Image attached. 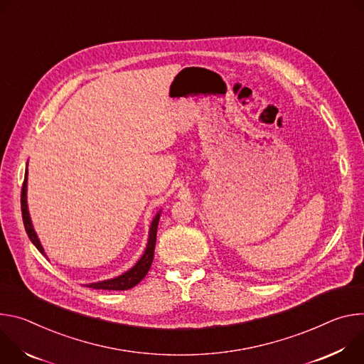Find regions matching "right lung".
I'll return each instance as SVG.
<instances>
[{
  "label": "right lung",
  "instance_id": "add662e5",
  "mask_svg": "<svg viewBox=\"0 0 364 364\" xmlns=\"http://www.w3.org/2000/svg\"><path fill=\"white\" fill-rule=\"evenodd\" d=\"M21 213H23V223H24L27 235L31 240V243L36 246V249L40 253L48 257L42 243H40V240L37 237V232L34 231V227H33V223H31V218H30V213H28V205H27V169H26L24 183H23V188H21ZM160 214H161V210L151 220L144 253L136 262V264L132 269H129L127 272L121 273V274H118L112 279H105V280H100V282H92V284H87L88 288L107 289V291H126V289H130V288L136 287L137 284H140L141 279L147 274V272L151 266V262H153L154 246H156V234H157V225H159Z\"/></svg>",
  "mask_w": 364,
  "mask_h": 364
}]
</instances>
